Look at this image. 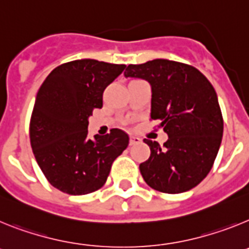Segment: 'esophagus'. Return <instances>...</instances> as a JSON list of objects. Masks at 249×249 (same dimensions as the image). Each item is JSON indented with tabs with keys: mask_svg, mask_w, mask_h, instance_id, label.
I'll use <instances>...</instances> for the list:
<instances>
[{
	"mask_svg": "<svg viewBox=\"0 0 249 249\" xmlns=\"http://www.w3.org/2000/svg\"><path fill=\"white\" fill-rule=\"evenodd\" d=\"M142 142V140H141L140 137H136V136H129V144L131 146H133V144H138Z\"/></svg>",
	"mask_w": 249,
	"mask_h": 249,
	"instance_id": "esophagus-1",
	"label": "esophagus"
}]
</instances>
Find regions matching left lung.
<instances>
[{"instance_id": "left-lung-1", "label": "left lung", "mask_w": 249, "mask_h": 249, "mask_svg": "<svg viewBox=\"0 0 249 249\" xmlns=\"http://www.w3.org/2000/svg\"><path fill=\"white\" fill-rule=\"evenodd\" d=\"M124 77L151 86V118L160 122L168 140H143L151 156L140 164L151 188L163 193L192 190L214 162L223 136V118L213 86L192 66L157 58L129 65Z\"/></svg>"}]
</instances>
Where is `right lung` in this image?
Wrapping results in <instances>:
<instances>
[{
	"mask_svg": "<svg viewBox=\"0 0 249 249\" xmlns=\"http://www.w3.org/2000/svg\"><path fill=\"white\" fill-rule=\"evenodd\" d=\"M126 65L76 59L56 67L37 92L30 123L31 147L51 184L68 195L94 192L103 186L113 160L129 137L113 128L89 137V118L103 106V91Z\"/></svg>",
	"mask_w": 249,
	"mask_h": 249,
	"instance_id": "right-lung-1",
	"label": "right lung"
}]
</instances>
